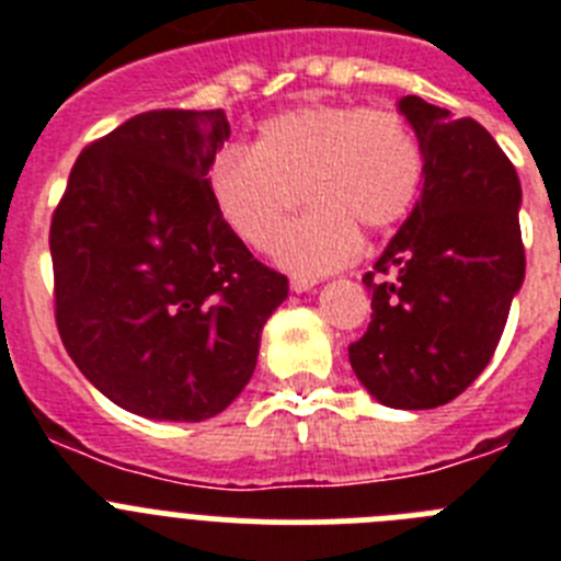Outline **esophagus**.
I'll use <instances>...</instances> for the list:
<instances>
[{"mask_svg": "<svg viewBox=\"0 0 561 561\" xmlns=\"http://www.w3.org/2000/svg\"><path fill=\"white\" fill-rule=\"evenodd\" d=\"M317 284H320V280H317L314 275H304V272H295V275L289 277V286H291V291H297V295H304V291L314 289Z\"/></svg>", "mask_w": 561, "mask_h": 561, "instance_id": "obj_1", "label": "esophagus"}]
</instances>
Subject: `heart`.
I'll return each mask as SVG.
<instances>
[{"mask_svg":"<svg viewBox=\"0 0 561 561\" xmlns=\"http://www.w3.org/2000/svg\"><path fill=\"white\" fill-rule=\"evenodd\" d=\"M424 153L396 112L309 103L257 126L250 151L225 148L207 168V193L221 225L264 252L301 191L310 207L275 245V261L304 275L348 266L359 227L385 232L419 199Z\"/></svg>","mask_w":561,"mask_h":561,"instance_id":"1","label":"heart"}]
</instances>
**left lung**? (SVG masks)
<instances>
[{
  "mask_svg": "<svg viewBox=\"0 0 561 561\" xmlns=\"http://www.w3.org/2000/svg\"><path fill=\"white\" fill-rule=\"evenodd\" d=\"M401 117L419 137L424 180L413 210L374 272L370 325L348 348L376 401L433 410L489 365L525 280L523 187L512 160L472 117L408 95Z\"/></svg>",
  "mask_w": 561,
  "mask_h": 561,
  "instance_id": "left-lung-1",
  "label": "left lung"
}]
</instances>
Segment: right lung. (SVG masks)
I'll list each match as a JSON object with an SVG mask.
<instances>
[{
    "mask_svg": "<svg viewBox=\"0 0 561 561\" xmlns=\"http://www.w3.org/2000/svg\"><path fill=\"white\" fill-rule=\"evenodd\" d=\"M225 140L221 108L137 114L83 148L49 227L64 348L142 419L230 408L289 295L213 210L207 168Z\"/></svg>",
    "mask_w": 561,
    "mask_h": 561,
    "instance_id": "1",
    "label": "right lung"
}]
</instances>
